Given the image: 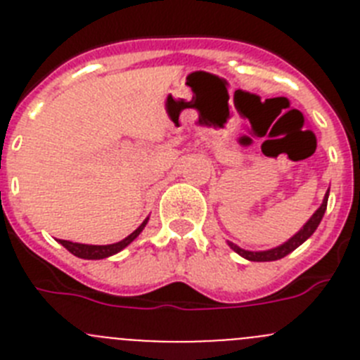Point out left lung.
<instances>
[{
    "label": "left lung",
    "instance_id": "obj_1",
    "mask_svg": "<svg viewBox=\"0 0 360 360\" xmlns=\"http://www.w3.org/2000/svg\"><path fill=\"white\" fill-rule=\"evenodd\" d=\"M330 193V189H328ZM328 193H326V196H324L323 203H321V207L317 209L316 212H314V216H311L310 219H308L307 224L303 225V229L295 234V236H292L290 240L287 241V243L279 245V247H276V249H270V250H263V252H250V250H245V249H240V247H236L234 243H229L232 247V250L234 252H238L240 256H243L245 259H249V262H276V259H281V257H285L287 254H290L292 250H295L301 243H304V241L308 240V238L316 232L317 225L321 224V219H323L324 216V211H326V203H328Z\"/></svg>",
    "mask_w": 360,
    "mask_h": 360
}]
</instances>
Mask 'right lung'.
<instances>
[{
    "label": "right lung",
    "instance_id": "add662e5",
    "mask_svg": "<svg viewBox=\"0 0 360 360\" xmlns=\"http://www.w3.org/2000/svg\"><path fill=\"white\" fill-rule=\"evenodd\" d=\"M146 224H148V219H144V221L141 224V227L135 229L128 238H124L122 241L113 245H82V243H73V241H68V240H59V243H61L66 250H70L73 256L82 257V259H103V257L113 256V254L120 252L124 247H128V245L131 243L139 234H141L142 229L146 227Z\"/></svg>",
    "mask_w": 360,
    "mask_h": 360
}]
</instances>
